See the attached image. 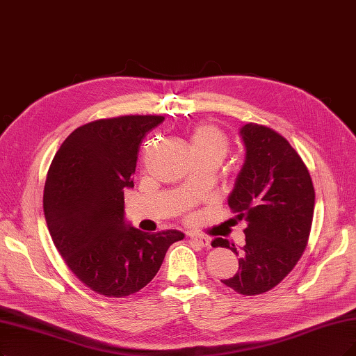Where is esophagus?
I'll use <instances>...</instances> for the list:
<instances>
[{
  "label": "esophagus",
  "mask_w": 356,
  "mask_h": 356,
  "mask_svg": "<svg viewBox=\"0 0 356 356\" xmlns=\"http://www.w3.org/2000/svg\"><path fill=\"white\" fill-rule=\"evenodd\" d=\"M191 241H192L193 243L198 245V246H202V248L209 246L208 238H205V236H201V234H191Z\"/></svg>",
  "instance_id": "esophagus-1"
}]
</instances>
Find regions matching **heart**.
I'll return each instance as SVG.
<instances>
[{"mask_svg": "<svg viewBox=\"0 0 356 356\" xmlns=\"http://www.w3.org/2000/svg\"><path fill=\"white\" fill-rule=\"evenodd\" d=\"M189 147L193 156H216L222 160L229 151V139L216 126L201 124L192 131Z\"/></svg>", "mask_w": 356, "mask_h": 356, "instance_id": "1", "label": "heart"}]
</instances>
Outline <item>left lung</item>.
Masks as SVG:
<instances>
[{
    "label": "left lung",
    "instance_id": "1",
    "mask_svg": "<svg viewBox=\"0 0 356 356\" xmlns=\"http://www.w3.org/2000/svg\"><path fill=\"white\" fill-rule=\"evenodd\" d=\"M239 135L245 161L227 202L232 213L246 221V243L242 251L222 238L211 245L239 257L238 273L221 282L252 296L277 286L305 251L315 192L307 165L277 131L248 123Z\"/></svg>",
    "mask_w": 356,
    "mask_h": 356
}]
</instances>
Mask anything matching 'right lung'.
<instances>
[{"instance_id": "right-lung-1", "label": "right lung", "mask_w": 356, "mask_h": 356, "mask_svg": "<svg viewBox=\"0 0 356 356\" xmlns=\"http://www.w3.org/2000/svg\"><path fill=\"white\" fill-rule=\"evenodd\" d=\"M161 115H124L77 127L57 151L47 175L44 213L65 264L92 291L129 296L160 270L180 230L145 233L124 218L142 139Z\"/></svg>"}]
</instances>
